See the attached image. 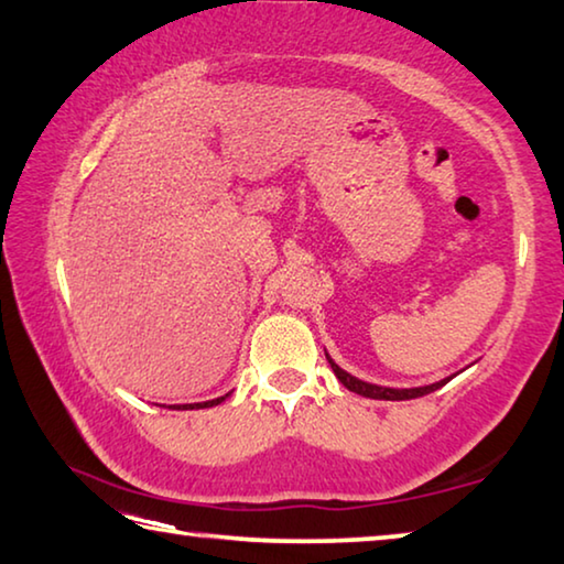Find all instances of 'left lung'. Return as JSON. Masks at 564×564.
Segmentation results:
<instances>
[{"label":"left lung","mask_w":564,"mask_h":564,"mask_svg":"<svg viewBox=\"0 0 564 564\" xmlns=\"http://www.w3.org/2000/svg\"><path fill=\"white\" fill-rule=\"evenodd\" d=\"M328 364H330V369H334L336 379L341 381L348 391H356V394H361V397H369V399H387V401L416 399V397L432 394V391L442 389L444 383L449 381V379H444V381H436V383H432V387H419V389H387V387H377V383H366V381L354 379L351 373H346L344 369H338V366H336L334 361H330V359H328Z\"/></svg>","instance_id":"1"}]
</instances>
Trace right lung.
Here are the masks:
<instances>
[{"label": "right lung", "instance_id": "add662e5", "mask_svg": "<svg viewBox=\"0 0 564 564\" xmlns=\"http://www.w3.org/2000/svg\"><path fill=\"white\" fill-rule=\"evenodd\" d=\"M223 399H226V397L213 399V401H203V404H177V406H173V409H208V406H216V404H220Z\"/></svg>", "mask_w": 564, "mask_h": 564}]
</instances>
